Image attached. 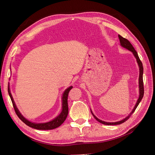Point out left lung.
<instances>
[{"label":"left lung","instance_id":"obj_1","mask_svg":"<svg viewBox=\"0 0 155 155\" xmlns=\"http://www.w3.org/2000/svg\"><path fill=\"white\" fill-rule=\"evenodd\" d=\"M118 37L119 38V41H120V45L127 49L128 50L131 51V52H133V54L134 55V56L136 57V60H137V62L138 63V65H139V67H140V77H139V88H140V97H139V99H137V101L136 104V105L135 107H134L133 110H132V112L130 113V114H129V116L127 117H126L125 119H124L123 120H120V121H118V122H116V123H107V122H105V121H103V120H101L100 119H99L97 117H96L95 116H94V114L92 113V110H91V112L93 116L95 117V119L99 121V123L103 124H105V125H118V124H120L122 123H124V122H126L130 117H131V116L134 113V112L135 111V110L136 109L137 105H139L140 102H141V99H143V95H144V85H143V63L141 61L139 56H138V54H137V53L136 52V51L134 50V47L133 46V45L131 44V43H130L129 41L123 38L120 35H118Z\"/></svg>","mask_w":155,"mask_h":155}]
</instances>
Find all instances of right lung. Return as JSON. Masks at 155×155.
Returning <instances> with one entry per match:
<instances>
[{
	"label": "right lung",
	"instance_id": "right-lung-1",
	"mask_svg": "<svg viewBox=\"0 0 155 155\" xmlns=\"http://www.w3.org/2000/svg\"><path fill=\"white\" fill-rule=\"evenodd\" d=\"M73 88L72 86L68 87L66 91H65L63 93V97H62V111L60 113V114L56 117L54 119L52 120L51 121L48 122V123H31V122L29 121L26 119L24 118L21 114L19 112L18 108L16 107V105L14 103V101L13 100V98L12 97V95L10 92L9 87H8V92H9V96L11 97V99L13 105V107L14 109V110L16 113V114L19 117V118L24 123H25L27 126L32 127L36 129L39 130H50L53 129L56 127H59L61 126L63 122L66 119L68 114V95L69 94V92L70 91L71 89Z\"/></svg>",
	"mask_w": 155,
	"mask_h": 155
}]
</instances>
